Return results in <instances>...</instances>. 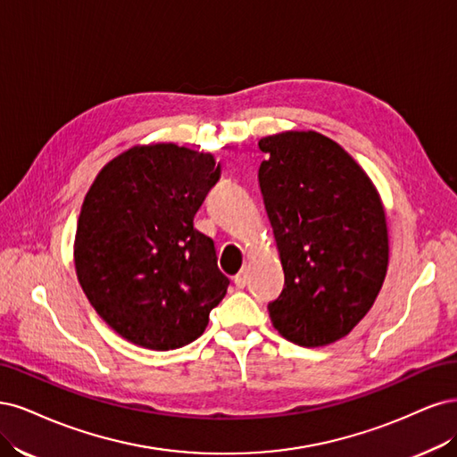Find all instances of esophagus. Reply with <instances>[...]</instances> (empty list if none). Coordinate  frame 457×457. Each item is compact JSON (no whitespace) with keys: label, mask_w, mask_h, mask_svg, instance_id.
I'll return each instance as SVG.
<instances>
[{"label":"esophagus","mask_w":457,"mask_h":457,"mask_svg":"<svg viewBox=\"0 0 457 457\" xmlns=\"http://www.w3.org/2000/svg\"><path fill=\"white\" fill-rule=\"evenodd\" d=\"M246 281H248V270L246 268L241 270L237 275L233 277V283H235V287H237V288H245Z\"/></svg>","instance_id":"1"}]
</instances>
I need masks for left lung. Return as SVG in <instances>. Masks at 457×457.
Wrapping results in <instances>:
<instances>
[{
  "instance_id": "left-lung-1",
  "label": "left lung",
  "mask_w": 457,
  "mask_h": 457,
  "mask_svg": "<svg viewBox=\"0 0 457 457\" xmlns=\"http://www.w3.org/2000/svg\"><path fill=\"white\" fill-rule=\"evenodd\" d=\"M263 204L285 271L268 305L277 332L302 347L328 345L370 312L389 266L384 203L340 144L315 130L258 142Z\"/></svg>"
}]
</instances>
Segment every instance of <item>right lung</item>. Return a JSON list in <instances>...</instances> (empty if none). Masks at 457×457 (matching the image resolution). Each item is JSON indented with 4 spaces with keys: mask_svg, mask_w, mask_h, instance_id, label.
I'll return each mask as SVG.
<instances>
[{
    "mask_svg": "<svg viewBox=\"0 0 457 457\" xmlns=\"http://www.w3.org/2000/svg\"><path fill=\"white\" fill-rule=\"evenodd\" d=\"M220 172L209 152L142 144L108 161L87 191L73 241L78 281L127 342L187 345L226 296L214 243L194 228Z\"/></svg>",
    "mask_w": 457,
    "mask_h": 457,
    "instance_id": "add662e5",
    "label": "right lung"
}]
</instances>
